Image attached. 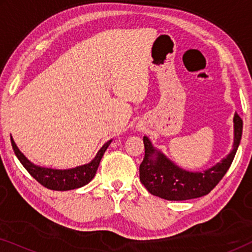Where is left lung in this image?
Returning <instances> with one entry per match:
<instances>
[{"label": "left lung", "mask_w": 252, "mask_h": 252, "mask_svg": "<svg viewBox=\"0 0 252 252\" xmlns=\"http://www.w3.org/2000/svg\"><path fill=\"white\" fill-rule=\"evenodd\" d=\"M233 148L219 163L203 171H187L178 166L143 136L144 158L140 165V180L150 194L167 201H186L209 194L233 163L242 137L243 122L235 112Z\"/></svg>", "instance_id": "obj_1"}]
</instances>
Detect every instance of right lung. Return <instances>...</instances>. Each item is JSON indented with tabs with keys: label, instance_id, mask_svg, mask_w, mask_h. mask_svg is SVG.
<instances>
[{
	"label": "right lung",
	"instance_id": "add662e5",
	"mask_svg": "<svg viewBox=\"0 0 252 252\" xmlns=\"http://www.w3.org/2000/svg\"><path fill=\"white\" fill-rule=\"evenodd\" d=\"M11 139L12 149L15 151V155L18 158L20 163L24 167L26 168L27 172L35 179L37 182H40L43 187L51 190H71V189H77L80 187H84L85 185L89 184L95 177L96 171L101 161L103 155H104L105 150L108 149L110 143L112 140H109L108 142L103 144L101 149L97 151L96 156L87 164L80 165V166L66 168V170H58V168H51V167H43L40 165H36L31 161L29 158H26L17 144L13 141L12 136Z\"/></svg>",
	"mask_w": 252,
	"mask_h": 252
}]
</instances>
